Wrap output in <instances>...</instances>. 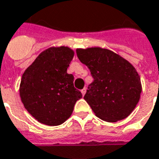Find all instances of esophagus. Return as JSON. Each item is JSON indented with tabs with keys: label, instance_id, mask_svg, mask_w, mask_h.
<instances>
[{
	"label": "esophagus",
	"instance_id": "34e87169",
	"mask_svg": "<svg viewBox=\"0 0 159 159\" xmlns=\"http://www.w3.org/2000/svg\"><path fill=\"white\" fill-rule=\"evenodd\" d=\"M86 90H87V89H86L85 88H84V89H82V90H81V92H82V94H83V96H84V95H85V93H86Z\"/></svg>",
	"mask_w": 159,
	"mask_h": 159
}]
</instances>
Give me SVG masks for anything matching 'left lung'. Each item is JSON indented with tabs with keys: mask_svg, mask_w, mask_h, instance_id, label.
<instances>
[{
	"mask_svg": "<svg viewBox=\"0 0 159 159\" xmlns=\"http://www.w3.org/2000/svg\"><path fill=\"white\" fill-rule=\"evenodd\" d=\"M76 55L93 78L84 99L95 116L108 122L130 116L142 93L141 78L133 66L116 53L99 47L77 49Z\"/></svg>",
	"mask_w": 159,
	"mask_h": 159,
	"instance_id": "left-lung-1",
	"label": "left lung"
}]
</instances>
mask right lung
I'll return each instance as SVG.
<instances>
[{"label": "right lung", "mask_w": 159, "mask_h": 159, "mask_svg": "<svg viewBox=\"0 0 159 159\" xmlns=\"http://www.w3.org/2000/svg\"><path fill=\"white\" fill-rule=\"evenodd\" d=\"M73 56L74 51L68 47H51L41 53L23 74L21 100L42 124L55 126L64 123L83 97L74 88L73 75L66 71Z\"/></svg>", "instance_id": "right-lung-1"}]
</instances>
